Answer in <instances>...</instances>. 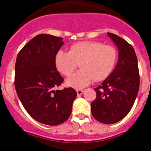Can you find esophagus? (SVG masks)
<instances>
[{"label": "esophagus", "instance_id": "obj_1", "mask_svg": "<svg viewBox=\"0 0 151 151\" xmlns=\"http://www.w3.org/2000/svg\"><path fill=\"white\" fill-rule=\"evenodd\" d=\"M83 92H84V90H79H79H77V93L78 95L82 94Z\"/></svg>", "mask_w": 151, "mask_h": 151}]
</instances>
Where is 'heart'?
<instances>
[{"label": "heart", "mask_w": 151, "mask_h": 151, "mask_svg": "<svg viewBox=\"0 0 151 151\" xmlns=\"http://www.w3.org/2000/svg\"><path fill=\"white\" fill-rule=\"evenodd\" d=\"M117 51L114 47L93 41H82L70 46L69 52L59 50L55 55V65L63 75H71L79 63L80 70L67 79V86L82 89L93 79L101 81L108 77L116 65Z\"/></svg>", "instance_id": "obj_1"}]
</instances>
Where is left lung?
Listing matches in <instances>:
<instances>
[{"instance_id": "1", "label": "left lung", "mask_w": 151, "mask_h": 151, "mask_svg": "<svg viewBox=\"0 0 151 151\" xmlns=\"http://www.w3.org/2000/svg\"><path fill=\"white\" fill-rule=\"evenodd\" d=\"M119 50V60L111 74L99 87L91 104L93 118L99 122L112 124L129 113L140 85L138 60L133 47L116 35L107 32Z\"/></svg>"}]
</instances>
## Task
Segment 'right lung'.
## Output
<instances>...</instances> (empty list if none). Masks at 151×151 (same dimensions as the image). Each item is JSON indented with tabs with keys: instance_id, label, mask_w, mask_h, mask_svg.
I'll use <instances>...</instances> for the list:
<instances>
[{
	"instance_id": "1",
	"label": "right lung",
	"mask_w": 151,
	"mask_h": 151,
	"mask_svg": "<svg viewBox=\"0 0 151 151\" xmlns=\"http://www.w3.org/2000/svg\"><path fill=\"white\" fill-rule=\"evenodd\" d=\"M63 44L62 37L38 35L19 52L15 62V86L19 99L35 120L49 126L69 119L77 97L71 87L55 90L64 81L55 62Z\"/></svg>"
}]
</instances>
